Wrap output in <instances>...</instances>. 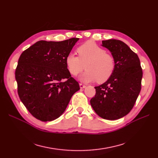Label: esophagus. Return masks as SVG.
<instances>
[{"mask_svg":"<svg viewBox=\"0 0 158 158\" xmlns=\"http://www.w3.org/2000/svg\"><path fill=\"white\" fill-rule=\"evenodd\" d=\"M79 85H80V88L81 89H84V88H85V87H86V85L83 84H82V83H80Z\"/></svg>","mask_w":158,"mask_h":158,"instance_id":"esophagus-1","label":"esophagus"}]
</instances>
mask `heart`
<instances>
[{"label":"heart","instance_id":"heart-1","mask_svg":"<svg viewBox=\"0 0 158 158\" xmlns=\"http://www.w3.org/2000/svg\"><path fill=\"white\" fill-rule=\"evenodd\" d=\"M77 52L78 56L70 52L66 57V64L71 74L78 75L85 65L87 70L80 77L82 82L97 80L102 83L111 78L116 66L112 54L92 42H86L78 47Z\"/></svg>","mask_w":158,"mask_h":158}]
</instances>
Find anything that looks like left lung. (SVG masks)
<instances>
[{
    "label": "left lung",
    "mask_w": 158,
    "mask_h": 158,
    "mask_svg": "<svg viewBox=\"0 0 158 158\" xmlns=\"http://www.w3.org/2000/svg\"><path fill=\"white\" fill-rule=\"evenodd\" d=\"M115 59L112 76L99 86L90 100L94 111L104 119L116 120L131 111L141 89L142 70L140 59L126 44L117 40L102 41Z\"/></svg>",
    "instance_id": "left-lung-1"
}]
</instances>
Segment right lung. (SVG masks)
Returning <instances> with one entry per match:
<instances>
[{
  "label": "right lung",
  "instance_id": "1",
  "mask_svg": "<svg viewBox=\"0 0 158 158\" xmlns=\"http://www.w3.org/2000/svg\"><path fill=\"white\" fill-rule=\"evenodd\" d=\"M78 40L39 41L19 58L15 72L18 95L37 119L46 122L59 118L80 89L66 64V56Z\"/></svg>",
  "mask_w": 158,
  "mask_h": 158
}]
</instances>
